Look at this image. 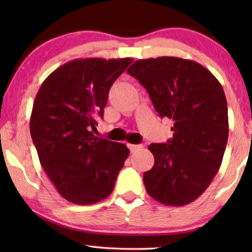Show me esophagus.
<instances>
[{
    "label": "esophagus",
    "instance_id": "esophagus-1",
    "mask_svg": "<svg viewBox=\"0 0 252 252\" xmlns=\"http://www.w3.org/2000/svg\"><path fill=\"white\" fill-rule=\"evenodd\" d=\"M128 148H129L130 153H136L137 150L142 149L143 146L142 144H128Z\"/></svg>",
    "mask_w": 252,
    "mask_h": 252
}]
</instances>
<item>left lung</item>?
Wrapping results in <instances>:
<instances>
[{
    "label": "left lung",
    "instance_id": "8db88e82",
    "mask_svg": "<svg viewBox=\"0 0 252 252\" xmlns=\"http://www.w3.org/2000/svg\"><path fill=\"white\" fill-rule=\"evenodd\" d=\"M147 89L161 118L174 122L173 137L150 144L155 157L143 182L151 197L172 206L189 204L211 184L228 140L225 93L209 70L194 61L158 57L127 70Z\"/></svg>",
    "mask_w": 252,
    "mask_h": 252
}]
</instances>
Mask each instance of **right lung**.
Listing matches in <instances>:
<instances>
[{
	"mask_svg": "<svg viewBox=\"0 0 252 252\" xmlns=\"http://www.w3.org/2000/svg\"><path fill=\"white\" fill-rule=\"evenodd\" d=\"M132 58L74 60L55 70L34 99L30 129L44 172L74 204H94L111 194L129 150L98 139L97 126L116 79Z\"/></svg>",
	"mask_w": 252,
	"mask_h": 252,
	"instance_id": "1",
	"label": "right lung"
}]
</instances>
